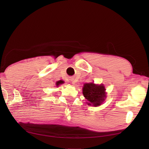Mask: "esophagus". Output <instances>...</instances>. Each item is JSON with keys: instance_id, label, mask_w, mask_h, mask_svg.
I'll return each mask as SVG.
<instances>
[{"instance_id": "obj_1", "label": "esophagus", "mask_w": 149, "mask_h": 149, "mask_svg": "<svg viewBox=\"0 0 149 149\" xmlns=\"http://www.w3.org/2000/svg\"><path fill=\"white\" fill-rule=\"evenodd\" d=\"M73 78H71V79H70V81H73ZM72 83H73V82Z\"/></svg>"}]
</instances>
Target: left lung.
Masks as SVG:
<instances>
[{"label": "left lung", "instance_id": "1", "mask_svg": "<svg viewBox=\"0 0 149 149\" xmlns=\"http://www.w3.org/2000/svg\"><path fill=\"white\" fill-rule=\"evenodd\" d=\"M83 94L88 101V104L97 107L105 101L106 89L103 84H95L93 83H86L83 88Z\"/></svg>", "mask_w": 149, "mask_h": 149}]
</instances>
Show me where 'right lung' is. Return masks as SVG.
I'll return each instance as SVG.
<instances>
[{"instance_id":"right-lung-1","label":"right lung","mask_w":149,"mask_h":149,"mask_svg":"<svg viewBox=\"0 0 149 149\" xmlns=\"http://www.w3.org/2000/svg\"><path fill=\"white\" fill-rule=\"evenodd\" d=\"M60 84H62V82L61 81H58L56 83V86H58V85Z\"/></svg>"}]
</instances>
